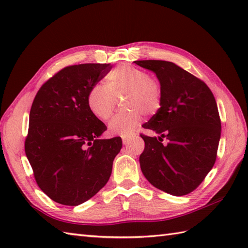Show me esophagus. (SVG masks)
<instances>
[{
  "mask_svg": "<svg viewBox=\"0 0 248 248\" xmlns=\"http://www.w3.org/2000/svg\"><path fill=\"white\" fill-rule=\"evenodd\" d=\"M134 136H135V134H132V135H123V136H121V138H123L124 145L129 144L130 141L134 139Z\"/></svg>",
  "mask_w": 248,
  "mask_h": 248,
  "instance_id": "1",
  "label": "esophagus"
}]
</instances>
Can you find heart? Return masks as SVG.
Segmentation results:
<instances>
[{
	"mask_svg": "<svg viewBox=\"0 0 248 248\" xmlns=\"http://www.w3.org/2000/svg\"><path fill=\"white\" fill-rule=\"evenodd\" d=\"M124 97L125 112L110 120V133L131 135L147 115L155 114L162 107L161 84L146 71L133 66H120L105 77V85L97 84L87 94L89 110L97 118L107 120L115 112L117 99Z\"/></svg>",
	"mask_w": 248,
	"mask_h": 248,
	"instance_id": "b5f03b06",
	"label": "heart"
}]
</instances>
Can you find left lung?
<instances>
[{
  "mask_svg": "<svg viewBox=\"0 0 248 248\" xmlns=\"http://www.w3.org/2000/svg\"><path fill=\"white\" fill-rule=\"evenodd\" d=\"M154 71L163 91L162 107L143 124L159 138L141 133L145 149L140 170L152 186L175 196L192 193L202 183L217 156L220 118L207 84L166 61H135ZM166 138L168 143H161Z\"/></svg>",
  "mask_w": 248,
  "mask_h": 248,
  "instance_id": "left-lung-1",
  "label": "left lung"
}]
</instances>
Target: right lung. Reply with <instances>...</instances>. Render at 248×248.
I'll return each mask as SVG.
<instances>
[{"label":"right lung","mask_w":248,"mask_h":248,"mask_svg":"<svg viewBox=\"0 0 248 248\" xmlns=\"http://www.w3.org/2000/svg\"><path fill=\"white\" fill-rule=\"evenodd\" d=\"M110 64L62 68L37 92L24 149L36 183L55 202L78 205L108 181L123 140H98L105 130L87 105L93 86Z\"/></svg>","instance_id":"right-lung-1"}]
</instances>
